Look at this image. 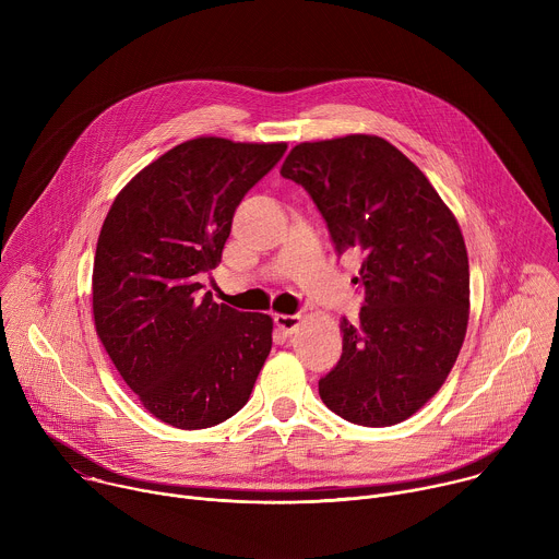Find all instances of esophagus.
Returning <instances> with one entry per match:
<instances>
[{
	"mask_svg": "<svg viewBox=\"0 0 559 559\" xmlns=\"http://www.w3.org/2000/svg\"><path fill=\"white\" fill-rule=\"evenodd\" d=\"M300 321H302L300 313H276V316H274L276 328H278L281 332H285V334H294V332L298 330Z\"/></svg>",
	"mask_w": 559,
	"mask_h": 559,
	"instance_id": "1",
	"label": "esophagus"
}]
</instances>
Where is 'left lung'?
<instances>
[{"label":"left lung","mask_w":559,"mask_h":559,"mask_svg":"<svg viewBox=\"0 0 559 559\" xmlns=\"http://www.w3.org/2000/svg\"><path fill=\"white\" fill-rule=\"evenodd\" d=\"M281 175L309 192L338 252L362 254L360 323L341 321L343 356L318 393L354 425L407 420L444 384L466 336L468 257L453 212L376 134L298 143Z\"/></svg>","instance_id":"1"}]
</instances>
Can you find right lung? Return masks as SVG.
Returning a JSON list of instances; mask_svg holds the SVG:
<instances>
[{
  "instance_id": "1",
  "label": "right lung",
  "mask_w": 559,
  "mask_h": 559,
  "mask_svg": "<svg viewBox=\"0 0 559 559\" xmlns=\"http://www.w3.org/2000/svg\"><path fill=\"white\" fill-rule=\"evenodd\" d=\"M287 143L197 136L162 154L117 194L93 267L97 336L141 405L177 429L241 409L272 349L267 313L201 294L221 263L236 205Z\"/></svg>"
}]
</instances>
